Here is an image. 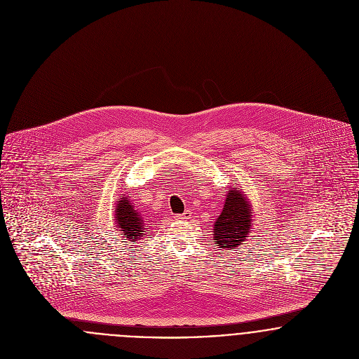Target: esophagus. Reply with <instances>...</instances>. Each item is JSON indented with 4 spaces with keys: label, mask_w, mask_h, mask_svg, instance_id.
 Wrapping results in <instances>:
<instances>
[{
    "label": "esophagus",
    "mask_w": 359,
    "mask_h": 359,
    "mask_svg": "<svg viewBox=\"0 0 359 359\" xmlns=\"http://www.w3.org/2000/svg\"><path fill=\"white\" fill-rule=\"evenodd\" d=\"M191 215H192V212H191L189 210H187V211H185V212H184V214H182L180 218H182V219H187V218H191Z\"/></svg>",
    "instance_id": "esophagus-1"
}]
</instances>
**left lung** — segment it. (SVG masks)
Listing matches in <instances>:
<instances>
[{"label":"left lung","instance_id":"obj_1","mask_svg":"<svg viewBox=\"0 0 359 359\" xmlns=\"http://www.w3.org/2000/svg\"><path fill=\"white\" fill-rule=\"evenodd\" d=\"M253 225V207L243 192L231 188L221 214L214 222V241L221 253L233 250L242 245L250 233Z\"/></svg>","mask_w":359,"mask_h":359}]
</instances>
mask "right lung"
<instances>
[{
  "label": "right lung",
  "mask_w": 359,
  "mask_h": 359,
  "mask_svg": "<svg viewBox=\"0 0 359 359\" xmlns=\"http://www.w3.org/2000/svg\"><path fill=\"white\" fill-rule=\"evenodd\" d=\"M114 218L117 228H120L118 231H121L127 241L135 242L144 236V218L135 210L134 203H131L126 196H120V201H117Z\"/></svg>",
  "instance_id": "add662e5"
}]
</instances>
